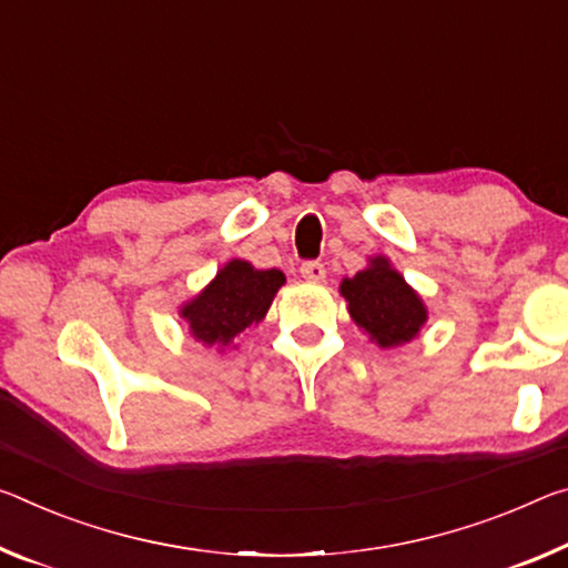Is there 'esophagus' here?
Listing matches in <instances>:
<instances>
[{"instance_id":"1","label":"esophagus","mask_w":568,"mask_h":568,"mask_svg":"<svg viewBox=\"0 0 568 568\" xmlns=\"http://www.w3.org/2000/svg\"><path fill=\"white\" fill-rule=\"evenodd\" d=\"M301 275L308 283H323V281H326V267H323L321 263H303Z\"/></svg>"}]
</instances>
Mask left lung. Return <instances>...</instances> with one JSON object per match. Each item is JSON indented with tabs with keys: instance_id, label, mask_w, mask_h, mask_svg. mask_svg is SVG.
<instances>
[{
	"instance_id": "1",
	"label": "left lung",
	"mask_w": 568,
	"mask_h": 568,
	"mask_svg": "<svg viewBox=\"0 0 568 568\" xmlns=\"http://www.w3.org/2000/svg\"><path fill=\"white\" fill-rule=\"evenodd\" d=\"M351 321L379 348H397L419 336L429 313L422 295L386 255L368 257V265L338 285Z\"/></svg>"
}]
</instances>
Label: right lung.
<instances>
[{
	"mask_svg": "<svg viewBox=\"0 0 568 568\" xmlns=\"http://www.w3.org/2000/svg\"><path fill=\"white\" fill-rule=\"evenodd\" d=\"M285 285L283 270H257L247 260H230L194 298L179 305L189 336L206 348H237L235 338L267 316L277 291Z\"/></svg>",
	"mask_w": 568,
	"mask_h": 568,
	"instance_id": "obj_1",
	"label": "right lung"
}]
</instances>
